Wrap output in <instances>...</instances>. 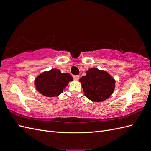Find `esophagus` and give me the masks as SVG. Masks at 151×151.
<instances>
[{"instance_id":"obj_1","label":"esophagus","mask_w":151,"mask_h":151,"mask_svg":"<svg viewBox=\"0 0 151 151\" xmlns=\"http://www.w3.org/2000/svg\"><path fill=\"white\" fill-rule=\"evenodd\" d=\"M73 78H74V80L77 81V80H79V76H73Z\"/></svg>"}]
</instances>
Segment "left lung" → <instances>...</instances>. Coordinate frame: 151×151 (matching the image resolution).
<instances>
[{
	"label": "left lung",
	"instance_id": "obj_1",
	"mask_svg": "<svg viewBox=\"0 0 151 151\" xmlns=\"http://www.w3.org/2000/svg\"><path fill=\"white\" fill-rule=\"evenodd\" d=\"M80 78L84 94L94 102H102L110 97L115 88V80L106 71L93 67Z\"/></svg>",
	"mask_w": 151,
	"mask_h": 151
}]
</instances>
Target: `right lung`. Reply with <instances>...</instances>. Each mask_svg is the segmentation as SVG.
<instances>
[{
  "label": "right lung",
  "instance_id": "right-lung-1",
  "mask_svg": "<svg viewBox=\"0 0 151 151\" xmlns=\"http://www.w3.org/2000/svg\"><path fill=\"white\" fill-rule=\"evenodd\" d=\"M72 81L70 74L62 73L60 70L53 68L36 76L34 84L38 93L46 97L53 98L60 95Z\"/></svg>",
  "mask_w": 151,
  "mask_h": 151
}]
</instances>
